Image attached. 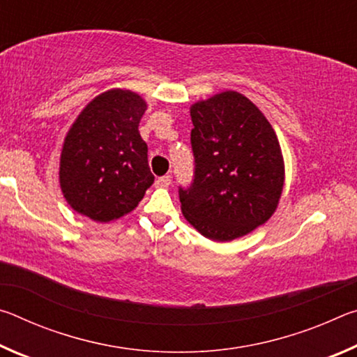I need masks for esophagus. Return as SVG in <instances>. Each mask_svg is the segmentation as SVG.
Returning a JSON list of instances; mask_svg holds the SVG:
<instances>
[{
    "label": "esophagus",
    "mask_w": 357,
    "mask_h": 357,
    "mask_svg": "<svg viewBox=\"0 0 357 357\" xmlns=\"http://www.w3.org/2000/svg\"><path fill=\"white\" fill-rule=\"evenodd\" d=\"M172 184V178L170 176H162V178H157L155 181V185L157 187H162V189H167L168 185Z\"/></svg>",
    "instance_id": "1"
}]
</instances>
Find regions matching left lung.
Segmentation results:
<instances>
[{"instance_id":"left-lung-1","label":"left lung","mask_w":357,"mask_h":357,"mask_svg":"<svg viewBox=\"0 0 357 357\" xmlns=\"http://www.w3.org/2000/svg\"><path fill=\"white\" fill-rule=\"evenodd\" d=\"M195 179L179 189L185 220L215 243L243 238L271 219L285 184L275 130L238 91H223L190 107Z\"/></svg>"}]
</instances>
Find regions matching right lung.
<instances>
[{
  "label": "right lung",
  "instance_id": "1",
  "mask_svg": "<svg viewBox=\"0 0 357 357\" xmlns=\"http://www.w3.org/2000/svg\"><path fill=\"white\" fill-rule=\"evenodd\" d=\"M148 104L113 88L83 108L64 137L59 185L69 206L107 223L134 211L154 183L148 146L138 132Z\"/></svg>",
  "mask_w": 357,
  "mask_h": 357
}]
</instances>
